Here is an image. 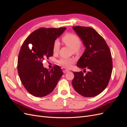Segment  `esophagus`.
Here are the masks:
<instances>
[{
	"instance_id": "obj_1",
	"label": "esophagus",
	"mask_w": 127,
	"mask_h": 127,
	"mask_svg": "<svg viewBox=\"0 0 127 127\" xmlns=\"http://www.w3.org/2000/svg\"><path fill=\"white\" fill-rule=\"evenodd\" d=\"M69 71V70H66V69H65V70H64V71H63V72H64V73H66V72H68Z\"/></svg>"
}]
</instances>
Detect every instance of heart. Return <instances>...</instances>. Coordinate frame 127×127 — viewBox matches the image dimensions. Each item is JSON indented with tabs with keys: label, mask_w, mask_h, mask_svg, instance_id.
<instances>
[{
	"label": "heart",
	"mask_w": 127,
	"mask_h": 127,
	"mask_svg": "<svg viewBox=\"0 0 127 127\" xmlns=\"http://www.w3.org/2000/svg\"><path fill=\"white\" fill-rule=\"evenodd\" d=\"M63 41L68 47L72 49L74 53L78 52L79 50V46L81 42L79 37L75 34L68 33L63 37ZM60 48V43L58 40H56L53 44V52L56 53L58 51ZM75 59L73 58H62L58 61L61 66L64 68H69L72 64L75 63Z\"/></svg>",
	"instance_id": "obj_1"
}]
</instances>
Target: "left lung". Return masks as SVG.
Returning <instances> with one entry per match:
<instances>
[{"label":"left lung","instance_id":"obj_1","mask_svg":"<svg viewBox=\"0 0 127 127\" xmlns=\"http://www.w3.org/2000/svg\"><path fill=\"white\" fill-rule=\"evenodd\" d=\"M72 29L83 41L86 49L77 66L89 71L74 72L72 85L77 93L84 97H93L105 90L112 70V60L104 39L90 27L74 26Z\"/></svg>","mask_w":127,"mask_h":127}]
</instances>
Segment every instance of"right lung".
Listing matches in <instances>:
<instances>
[{"mask_svg":"<svg viewBox=\"0 0 127 127\" xmlns=\"http://www.w3.org/2000/svg\"><path fill=\"white\" fill-rule=\"evenodd\" d=\"M66 28H40L32 32L23 43L18 58L17 70L23 85L29 93L43 97L54 90L63 72L58 66L49 70L43 60L53 56V44ZM31 44L32 47H29Z\"/></svg>","mask_w":127,"mask_h":127,"instance_id":"right-lung-1","label":"right lung"}]
</instances>
